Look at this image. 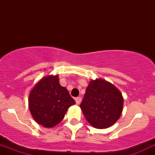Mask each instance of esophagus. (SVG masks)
Returning <instances> with one entry per match:
<instances>
[{"label": "esophagus", "mask_w": 155, "mask_h": 155, "mask_svg": "<svg viewBox=\"0 0 155 155\" xmlns=\"http://www.w3.org/2000/svg\"><path fill=\"white\" fill-rule=\"evenodd\" d=\"M81 101H82V98H81L80 97H78L76 98V104H77V105L80 104Z\"/></svg>", "instance_id": "1"}]
</instances>
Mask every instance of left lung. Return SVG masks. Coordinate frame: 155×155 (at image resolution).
<instances>
[{
    "label": "left lung",
    "instance_id": "obj_1",
    "mask_svg": "<svg viewBox=\"0 0 155 155\" xmlns=\"http://www.w3.org/2000/svg\"><path fill=\"white\" fill-rule=\"evenodd\" d=\"M124 99L114 85L102 79L91 80L87 87L80 108L94 127L105 129L120 118Z\"/></svg>",
    "mask_w": 155,
    "mask_h": 155
}]
</instances>
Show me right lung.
<instances>
[{"mask_svg":"<svg viewBox=\"0 0 155 155\" xmlns=\"http://www.w3.org/2000/svg\"><path fill=\"white\" fill-rule=\"evenodd\" d=\"M76 104L66 87L59 83L58 75L42 78L31 91L28 107L37 124L53 127L64 118L68 108Z\"/></svg>","mask_w":155,"mask_h":155,"instance_id":"add662e5","label":"right lung"}]
</instances>
